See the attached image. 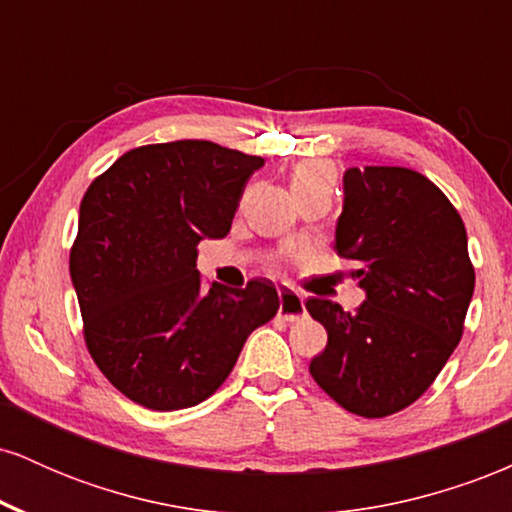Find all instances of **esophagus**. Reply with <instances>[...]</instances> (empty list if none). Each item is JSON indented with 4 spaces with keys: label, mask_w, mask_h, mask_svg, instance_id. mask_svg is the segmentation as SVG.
I'll list each match as a JSON object with an SVG mask.
<instances>
[{
    "label": "esophagus",
    "mask_w": 512,
    "mask_h": 512,
    "mask_svg": "<svg viewBox=\"0 0 512 512\" xmlns=\"http://www.w3.org/2000/svg\"><path fill=\"white\" fill-rule=\"evenodd\" d=\"M279 315L286 322H298L308 315L303 296L296 289H291V286H281L279 289Z\"/></svg>",
    "instance_id": "34e87169"
}]
</instances>
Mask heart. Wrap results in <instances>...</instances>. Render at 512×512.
I'll use <instances>...</instances> for the list:
<instances>
[{
  "label": "heart",
  "mask_w": 512,
  "mask_h": 512,
  "mask_svg": "<svg viewBox=\"0 0 512 512\" xmlns=\"http://www.w3.org/2000/svg\"><path fill=\"white\" fill-rule=\"evenodd\" d=\"M334 168L327 161H305L301 166H296L291 175L293 190L296 187H308V185H334Z\"/></svg>",
  "instance_id": "heart-1"
}]
</instances>
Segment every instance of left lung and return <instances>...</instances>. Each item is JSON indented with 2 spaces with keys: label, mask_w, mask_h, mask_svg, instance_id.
I'll use <instances>...</instances> for the list:
<instances>
[{
  "label": "left lung",
  "mask_w": 512,
  "mask_h": 512,
  "mask_svg": "<svg viewBox=\"0 0 512 512\" xmlns=\"http://www.w3.org/2000/svg\"><path fill=\"white\" fill-rule=\"evenodd\" d=\"M334 250L358 264L366 301L354 315L322 298L305 303L327 330L310 375L351 414L390 416L424 395L460 342L474 293L467 231L426 175L349 168Z\"/></svg>",
  "instance_id": "obj_1"
}]
</instances>
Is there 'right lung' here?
Listing matches in <instances>:
<instances>
[{
    "label": "right lung",
    "instance_id": "obj_1",
    "mask_svg": "<svg viewBox=\"0 0 512 512\" xmlns=\"http://www.w3.org/2000/svg\"><path fill=\"white\" fill-rule=\"evenodd\" d=\"M264 158L204 139L127 151L81 199L69 274L105 378L154 411L195 407L279 310L269 279L202 289L197 245L223 238Z\"/></svg>",
    "mask_w": 512,
    "mask_h": 512
}]
</instances>
